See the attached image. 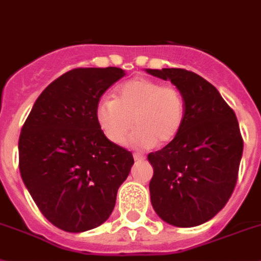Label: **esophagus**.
<instances>
[{
  "label": "esophagus",
  "mask_w": 261,
  "mask_h": 261,
  "mask_svg": "<svg viewBox=\"0 0 261 261\" xmlns=\"http://www.w3.org/2000/svg\"><path fill=\"white\" fill-rule=\"evenodd\" d=\"M133 159H135L136 161H143L145 160V156H144L143 153H135L133 154Z\"/></svg>",
  "instance_id": "obj_1"
}]
</instances>
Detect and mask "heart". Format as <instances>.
Returning <instances> with one entry per match:
<instances>
[{
  "label": "heart",
  "instance_id": "b5f03b06",
  "mask_svg": "<svg viewBox=\"0 0 261 261\" xmlns=\"http://www.w3.org/2000/svg\"><path fill=\"white\" fill-rule=\"evenodd\" d=\"M185 120V101L174 85L148 77H135L116 89L115 100L101 98L96 121L111 143L121 145L133 128L129 143L136 148L165 145L180 133Z\"/></svg>",
  "mask_w": 261,
  "mask_h": 261
}]
</instances>
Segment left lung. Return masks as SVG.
<instances>
[{"label": "left lung", "mask_w": 261, "mask_h": 261, "mask_svg": "<svg viewBox=\"0 0 261 261\" xmlns=\"http://www.w3.org/2000/svg\"><path fill=\"white\" fill-rule=\"evenodd\" d=\"M180 89L185 120L177 137L148 154L150 201L168 224L189 228L211 220L238 181L243 137L233 109L199 74L180 68L146 69Z\"/></svg>", "instance_id": "obj_1"}]
</instances>
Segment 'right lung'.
<instances>
[{
    "mask_svg": "<svg viewBox=\"0 0 261 261\" xmlns=\"http://www.w3.org/2000/svg\"><path fill=\"white\" fill-rule=\"evenodd\" d=\"M120 68H76L38 96L18 141V167L38 210L66 232L98 227L111 216L132 152L111 143L96 121V107Z\"/></svg>",
    "mask_w": 261,
    "mask_h": 261,
    "instance_id": "1",
    "label": "right lung"
}]
</instances>
